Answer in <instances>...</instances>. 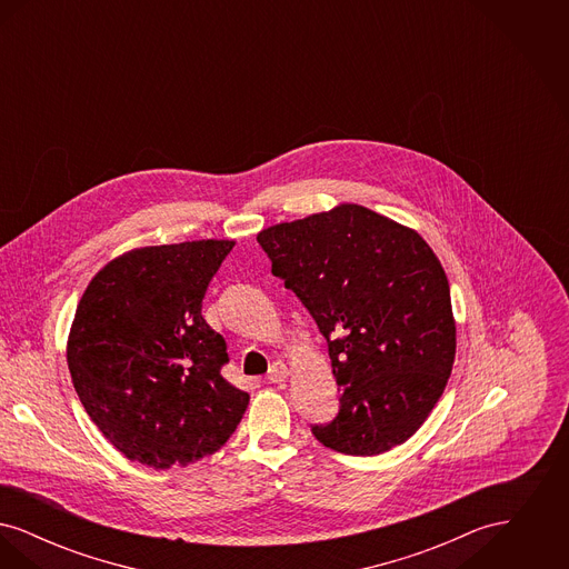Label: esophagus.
<instances>
[{
    "mask_svg": "<svg viewBox=\"0 0 569 569\" xmlns=\"http://www.w3.org/2000/svg\"><path fill=\"white\" fill-rule=\"evenodd\" d=\"M267 379H269L271 383H281V381H286V379H288V367H286L283 362H272Z\"/></svg>",
    "mask_w": 569,
    "mask_h": 569,
    "instance_id": "esophagus-1",
    "label": "esophagus"
}]
</instances>
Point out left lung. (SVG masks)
Segmentation results:
<instances>
[{"label":"left lung","instance_id":"obj_1","mask_svg":"<svg viewBox=\"0 0 569 569\" xmlns=\"http://www.w3.org/2000/svg\"><path fill=\"white\" fill-rule=\"evenodd\" d=\"M271 271L328 343L339 411L311 433L373 457L407 441L439 401L457 352L450 286L422 237L358 204L258 234Z\"/></svg>","mask_w":569,"mask_h":569}]
</instances>
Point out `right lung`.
Returning <instances> with one entry per match:
<instances>
[{
	"instance_id": "obj_1",
	"label": "right lung",
	"mask_w": 569,
	"mask_h": 569,
	"mask_svg": "<svg viewBox=\"0 0 569 569\" xmlns=\"http://www.w3.org/2000/svg\"><path fill=\"white\" fill-rule=\"evenodd\" d=\"M232 241L142 247L87 286L68 339L84 411L130 460L168 469L213 455L234 433L249 395L228 383L223 337L202 298Z\"/></svg>"
}]
</instances>
